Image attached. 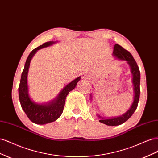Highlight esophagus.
Returning a JSON list of instances; mask_svg holds the SVG:
<instances>
[{
  "label": "esophagus",
  "mask_w": 158,
  "mask_h": 158,
  "mask_svg": "<svg viewBox=\"0 0 158 158\" xmlns=\"http://www.w3.org/2000/svg\"><path fill=\"white\" fill-rule=\"evenodd\" d=\"M82 78H84V79L88 78H89V74L88 73H83L82 74Z\"/></svg>",
  "instance_id": "esophagus-1"
}]
</instances>
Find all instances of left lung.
<instances>
[{"label": "left lung", "instance_id": "8db88e82", "mask_svg": "<svg viewBox=\"0 0 158 158\" xmlns=\"http://www.w3.org/2000/svg\"><path fill=\"white\" fill-rule=\"evenodd\" d=\"M113 56L116 59L126 61L127 63L130 66L131 73L132 75V82L133 84V90H134V99L131 106L128 109V111L123 114L121 116L113 117H102L99 114H97V116L100 118L99 122L105 124L108 126H117L120 125L121 124L127 121L130 118L135 110L137 108L138 101L140 98V73L138 66L137 65L135 59L133 58L132 55L128 51L125 50L123 47L118 44H115L114 46V50L113 52ZM92 94H90V99L92 98Z\"/></svg>", "mask_w": 158, "mask_h": 158}]
</instances>
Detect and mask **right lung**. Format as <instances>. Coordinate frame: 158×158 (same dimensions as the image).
Wrapping results in <instances>:
<instances>
[{
    "label": "right lung",
    "instance_id": "1",
    "mask_svg": "<svg viewBox=\"0 0 158 158\" xmlns=\"http://www.w3.org/2000/svg\"><path fill=\"white\" fill-rule=\"evenodd\" d=\"M56 42L58 41H51L46 42L30 52L26 61L19 85L18 94L21 107L30 120L37 125H45L54 122L60 117L63 111L66 96L70 91L76 88L77 82L81 78V76H79L66 85L60 91L58 95L51 102L39 103L33 101L31 99L27 84V74L31 60L38 50L52 45Z\"/></svg>",
    "mask_w": 158,
    "mask_h": 158
}]
</instances>
